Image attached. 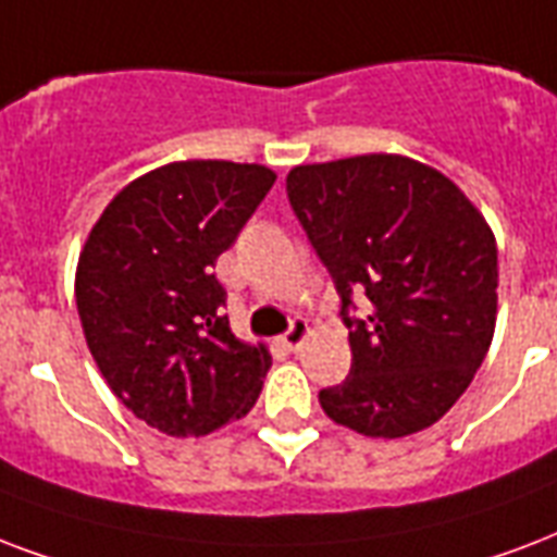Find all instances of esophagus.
Segmentation results:
<instances>
[{
    "label": "esophagus",
    "mask_w": 557,
    "mask_h": 557,
    "mask_svg": "<svg viewBox=\"0 0 557 557\" xmlns=\"http://www.w3.org/2000/svg\"><path fill=\"white\" fill-rule=\"evenodd\" d=\"M309 335V324L307 321H300V318H295L292 324H288V330L283 335H280V345L286 347V350H297V347L304 345V338Z\"/></svg>",
    "instance_id": "34e87169"
}]
</instances>
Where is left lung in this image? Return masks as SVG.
Instances as JSON below:
<instances>
[{"label": "left lung", "instance_id": "obj_1", "mask_svg": "<svg viewBox=\"0 0 557 557\" xmlns=\"http://www.w3.org/2000/svg\"><path fill=\"white\" fill-rule=\"evenodd\" d=\"M297 222L338 292L354 362L321 409L371 438L432 426L485 359L496 324V242L449 177L397 154L297 165ZM356 294L371 317L356 319Z\"/></svg>", "mask_w": 557, "mask_h": 557}]
</instances>
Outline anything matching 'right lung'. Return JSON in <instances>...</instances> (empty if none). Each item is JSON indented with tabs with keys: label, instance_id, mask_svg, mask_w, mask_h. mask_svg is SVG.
Instances as JSON below:
<instances>
[{
	"label": "right lung",
	"instance_id": "add662e5",
	"mask_svg": "<svg viewBox=\"0 0 557 557\" xmlns=\"http://www.w3.org/2000/svg\"><path fill=\"white\" fill-rule=\"evenodd\" d=\"M274 181L253 163H169L127 184L84 245L75 304L92 359L165 435H210L260 397L271 356L231 333L212 269Z\"/></svg>",
	"mask_w": 557,
	"mask_h": 557
}]
</instances>
